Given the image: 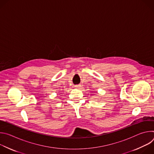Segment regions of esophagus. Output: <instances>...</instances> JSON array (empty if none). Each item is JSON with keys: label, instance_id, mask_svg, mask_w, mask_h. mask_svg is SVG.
Listing matches in <instances>:
<instances>
[{"label": "esophagus", "instance_id": "34e87169", "mask_svg": "<svg viewBox=\"0 0 154 154\" xmlns=\"http://www.w3.org/2000/svg\"><path fill=\"white\" fill-rule=\"evenodd\" d=\"M74 87L75 88H79V87H80V85H75Z\"/></svg>", "mask_w": 154, "mask_h": 154}]
</instances>
